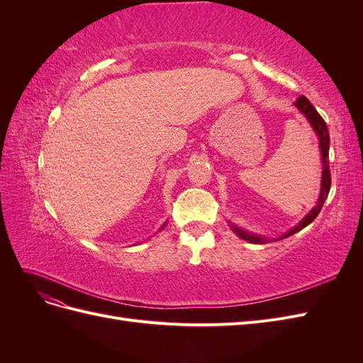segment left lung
<instances>
[{"mask_svg":"<svg viewBox=\"0 0 363 363\" xmlns=\"http://www.w3.org/2000/svg\"><path fill=\"white\" fill-rule=\"evenodd\" d=\"M295 107L298 108V111L307 118V121H309L312 128L315 130V133L318 136V139H320V150H321V160H323V177H321V191H320V199H318L316 201V206L312 208V211L307 213L301 221L296 224L292 230H289L288 233H284L283 236L277 238L276 240H280V239H284V238H289L292 235H295L296 232H300V230H303L306 225H309L313 219L318 216V213L321 212L323 208V204L324 201L327 200V195L328 192H330V184H332V179H330V168H328V147H330V136H328V128H327V124L325 121L321 118V115L316 112V108L311 104V101L307 100V98L304 95L296 98V101L294 103ZM230 227H232L233 232L240 238V239H245L248 240V242L251 244H267L269 239L267 238H262L259 235H255V233H248L247 230H242L240 227L235 225V224H230Z\"/></svg>","mask_w":363,"mask_h":363,"instance_id":"obj_1","label":"left lung"}]
</instances>
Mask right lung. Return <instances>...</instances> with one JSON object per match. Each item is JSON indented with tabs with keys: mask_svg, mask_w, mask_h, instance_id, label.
I'll return each instance as SVG.
<instances>
[{
	"mask_svg": "<svg viewBox=\"0 0 363 363\" xmlns=\"http://www.w3.org/2000/svg\"><path fill=\"white\" fill-rule=\"evenodd\" d=\"M164 225H167V223H164V224H163V225H162V227H160V230H162V228H163V227H164Z\"/></svg>",
	"mask_w": 363,
	"mask_h": 363,
	"instance_id": "1",
	"label": "right lung"
}]
</instances>
